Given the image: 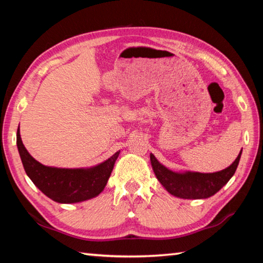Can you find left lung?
<instances>
[{"label":"left lung","mask_w":263,"mask_h":263,"mask_svg":"<svg viewBox=\"0 0 263 263\" xmlns=\"http://www.w3.org/2000/svg\"><path fill=\"white\" fill-rule=\"evenodd\" d=\"M241 153L242 149L232 164L216 173L174 172L160 163L152 153L149 158L155 176L169 194L183 199H204L218 193L234 175Z\"/></svg>","instance_id":"obj_1"}]
</instances>
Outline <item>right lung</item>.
I'll list each match as a JSON object with an SVG mask.
<instances>
[{"instance_id":"right-lung-1","label":"right lung","mask_w":263,"mask_h":263,"mask_svg":"<svg viewBox=\"0 0 263 263\" xmlns=\"http://www.w3.org/2000/svg\"><path fill=\"white\" fill-rule=\"evenodd\" d=\"M17 148L26 175L52 201L61 204L84 202L104 190L121 151L96 166L88 168H58L45 166L28 152L17 130Z\"/></svg>"}]
</instances>
